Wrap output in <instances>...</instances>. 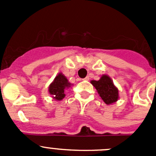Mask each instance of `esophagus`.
Here are the masks:
<instances>
[{
    "mask_svg": "<svg viewBox=\"0 0 156 156\" xmlns=\"http://www.w3.org/2000/svg\"><path fill=\"white\" fill-rule=\"evenodd\" d=\"M83 80H90V77L87 76V77H85V78Z\"/></svg>",
    "mask_w": 156,
    "mask_h": 156,
    "instance_id": "1",
    "label": "esophagus"
}]
</instances>
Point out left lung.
I'll use <instances>...</instances> for the list:
<instances>
[{
	"mask_svg": "<svg viewBox=\"0 0 156 156\" xmlns=\"http://www.w3.org/2000/svg\"><path fill=\"white\" fill-rule=\"evenodd\" d=\"M90 83L96 88L105 104L115 102L119 98V90L115 87L111 78L107 75H103L99 80H92Z\"/></svg>",
	"mask_w": 156,
	"mask_h": 156,
	"instance_id": "1",
	"label": "left lung"
}]
</instances>
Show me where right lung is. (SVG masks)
<instances>
[{"instance_id":"obj_1","label":"right lung","mask_w":156,"mask_h":156,"mask_svg":"<svg viewBox=\"0 0 156 156\" xmlns=\"http://www.w3.org/2000/svg\"><path fill=\"white\" fill-rule=\"evenodd\" d=\"M70 85L66 77L62 73H59L49 87V93L52 95L53 98L60 101L65 98V91Z\"/></svg>"}]
</instances>
